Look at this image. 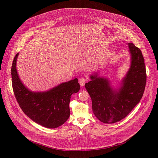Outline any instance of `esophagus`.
I'll use <instances>...</instances> for the list:
<instances>
[{
  "label": "esophagus",
  "instance_id": "1",
  "mask_svg": "<svg viewBox=\"0 0 158 158\" xmlns=\"http://www.w3.org/2000/svg\"><path fill=\"white\" fill-rule=\"evenodd\" d=\"M87 81V79L86 78H84V77H82L79 79V84H80V85L81 86H84L85 83Z\"/></svg>",
  "mask_w": 158,
  "mask_h": 158
}]
</instances>
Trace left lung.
Returning <instances> with one entry per match:
<instances>
[{
	"instance_id": "left-lung-1",
	"label": "left lung",
	"mask_w": 158,
	"mask_h": 158,
	"mask_svg": "<svg viewBox=\"0 0 158 158\" xmlns=\"http://www.w3.org/2000/svg\"><path fill=\"white\" fill-rule=\"evenodd\" d=\"M131 55V67L119 91H114L109 81L95 74L85 84L92 100L96 117L102 123L112 124L126 118L141 99L146 84L144 59L141 51L129 43Z\"/></svg>"
}]
</instances>
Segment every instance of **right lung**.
Masks as SVG:
<instances>
[{
    "instance_id": "right-lung-1",
    "label": "right lung",
    "mask_w": 158,
    "mask_h": 158,
    "mask_svg": "<svg viewBox=\"0 0 158 158\" xmlns=\"http://www.w3.org/2000/svg\"><path fill=\"white\" fill-rule=\"evenodd\" d=\"M13 60L12 84L16 100L23 112L36 123L48 128H56L62 125L70 116L69 102L73 94L79 91L77 78L64 82L47 92L34 93L22 83L17 74L16 61Z\"/></svg>"
}]
</instances>
